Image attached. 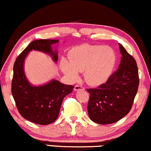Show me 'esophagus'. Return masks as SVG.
Segmentation results:
<instances>
[{
  "label": "esophagus",
  "mask_w": 151,
  "mask_h": 151,
  "mask_svg": "<svg viewBox=\"0 0 151 151\" xmlns=\"http://www.w3.org/2000/svg\"><path fill=\"white\" fill-rule=\"evenodd\" d=\"M84 90V88L83 86H79V85H76L75 87H74V90L77 91V90Z\"/></svg>",
  "instance_id": "1"
}]
</instances>
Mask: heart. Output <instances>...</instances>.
I'll list each match as a JSON object with an SVG mask.
<instances>
[{"label": "heart", "mask_w": 151, "mask_h": 151, "mask_svg": "<svg viewBox=\"0 0 151 151\" xmlns=\"http://www.w3.org/2000/svg\"><path fill=\"white\" fill-rule=\"evenodd\" d=\"M116 62V54L111 47L83 44L73 49L69 62L62 60L61 65L63 71L72 80L78 78V72L84 71L86 82L98 86L110 77Z\"/></svg>", "instance_id": "obj_1"}]
</instances>
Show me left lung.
Returning <instances> with one entry per match:
<instances>
[{"label":"left lung","mask_w":151,"mask_h":151,"mask_svg":"<svg viewBox=\"0 0 151 151\" xmlns=\"http://www.w3.org/2000/svg\"><path fill=\"white\" fill-rule=\"evenodd\" d=\"M119 46L122 56L119 68L105 83L87 89L90 93L88 115L92 121L100 124H113L128 114L139 88L136 60L122 44Z\"/></svg>","instance_id":"left-lung-1"}]
</instances>
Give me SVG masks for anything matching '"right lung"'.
Here are the masks:
<instances>
[{
    "instance_id": "right-lung-1",
    "label": "right lung",
    "mask_w": 151,
    "mask_h": 151,
    "mask_svg": "<svg viewBox=\"0 0 151 151\" xmlns=\"http://www.w3.org/2000/svg\"><path fill=\"white\" fill-rule=\"evenodd\" d=\"M58 40H38L32 42L16 58L13 65L11 92L16 107L23 118L33 123L47 125L56 121L63 98L72 93L73 86H68L52 80L44 86H34L29 83L24 72V61L30 51H40L58 61L57 51L51 45Z\"/></svg>"
}]
</instances>
